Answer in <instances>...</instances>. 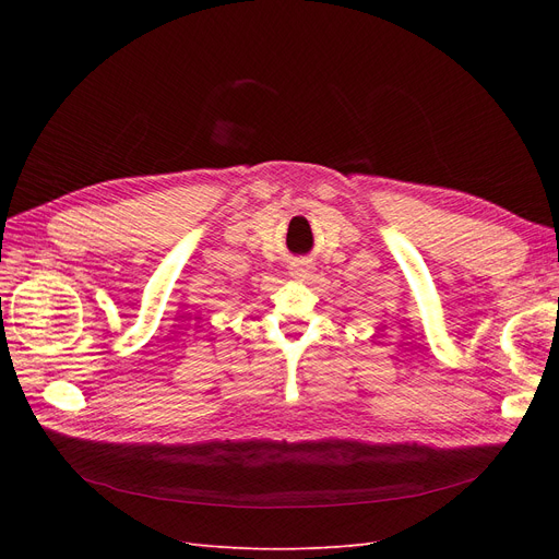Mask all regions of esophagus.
<instances>
[{
    "mask_svg": "<svg viewBox=\"0 0 559 559\" xmlns=\"http://www.w3.org/2000/svg\"><path fill=\"white\" fill-rule=\"evenodd\" d=\"M312 273H314V265H312V261H308V259H296V261H292V265H289V275L296 277V280H300V282L310 280Z\"/></svg>",
    "mask_w": 559,
    "mask_h": 559,
    "instance_id": "34e87169",
    "label": "esophagus"
}]
</instances>
